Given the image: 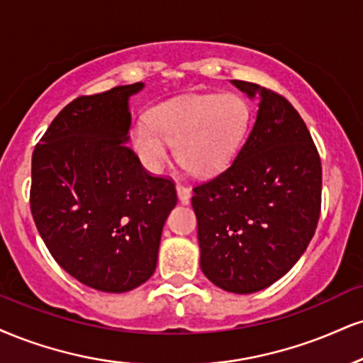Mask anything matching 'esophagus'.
I'll list each match as a JSON object with an SVG mask.
<instances>
[{
	"instance_id": "esophagus-1",
	"label": "esophagus",
	"mask_w": 363,
	"mask_h": 363,
	"mask_svg": "<svg viewBox=\"0 0 363 363\" xmlns=\"http://www.w3.org/2000/svg\"><path fill=\"white\" fill-rule=\"evenodd\" d=\"M177 196H179V201H181L182 204H187L191 201V189L189 187H186L184 184H177Z\"/></svg>"
}]
</instances>
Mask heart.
<instances>
[{
  "instance_id": "1",
  "label": "heart",
  "mask_w": 363,
  "mask_h": 363,
  "mask_svg": "<svg viewBox=\"0 0 363 363\" xmlns=\"http://www.w3.org/2000/svg\"><path fill=\"white\" fill-rule=\"evenodd\" d=\"M252 108L235 93L187 94L152 108L135 121L130 142L140 162L152 172L162 169L174 143L177 160L189 172L213 176L231 164L245 142Z\"/></svg>"
}]
</instances>
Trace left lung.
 <instances>
[{"instance_id": "8db88e82", "label": "left lung", "mask_w": 363, "mask_h": 363, "mask_svg": "<svg viewBox=\"0 0 363 363\" xmlns=\"http://www.w3.org/2000/svg\"><path fill=\"white\" fill-rule=\"evenodd\" d=\"M260 93L255 125L235 160L194 186L201 270L235 294L269 287L311 242L321 213V159L296 108L272 89Z\"/></svg>"}]
</instances>
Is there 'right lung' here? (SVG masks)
Wrapping results in <instances>:
<instances>
[{
    "label": "right lung",
    "instance_id": "obj_1",
    "mask_svg": "<svg viewBox=\"0 0 363 363\" xmlns=\"http://www.w3.org/2000/svg\"><path fill=\"white\" fill-rule=\"evenodd\" d=\"M142 82L79 96L32 155L30 209L50 255L74 279L126 292L150 279L176 182L145 170L130 147L128 98Z\"/></svg>",
    "mask_w": 363,
    "mask_h": 363
}]
</instances>
